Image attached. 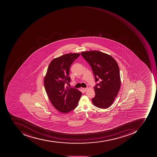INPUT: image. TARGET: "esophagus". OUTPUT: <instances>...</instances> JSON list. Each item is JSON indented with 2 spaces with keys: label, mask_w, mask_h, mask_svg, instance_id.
Instances as JSON below:
<instances>
[{
  "label": "esophagus",
  "mask_w": 157,
  "mask_h": 157,
  "mask_svg": "<svg viewBox=\"0 0 157 157\" xmlns=\"http://www.w3.org/2000/svg\"><path fill=\"white\" fill-rule=\"evenodd\" d=\"M87 89H88V88H82V90H83V91H84V92H85V91H86V90H87Z\"/></svg>",
  "instance_id": "obj_1"
}]
</instances>
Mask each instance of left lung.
<instances>
[{"label": "left lung", "mask_w": 157, "mask_h": 157, "mask_svg": "<svg viewBox=\"0 0 157 157\" xmlns=\"http://www.w3.org/2000/svg\"><path fill=\"white\" fill-rule=\"evenodd\" d=\"M81 55L90 65L94 75L95 96L91 98L93 105L107 109L113 104L121 85L119 67L115 59L99 51H85Z\"/></svg>", "instance_id": "1"}]
</instances>
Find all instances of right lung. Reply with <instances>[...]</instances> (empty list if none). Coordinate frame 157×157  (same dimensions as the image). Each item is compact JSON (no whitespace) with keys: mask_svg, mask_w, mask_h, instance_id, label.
Instances as JSON below:
<instances>
[{"mask_svg":"<svg viewBox=\"0 0 157 157\" xmlns=\"http://www.w3.org/2000/svg\"><path fill=\"white\" fill-rule=\"evenodd\" d=\"M80 54L70 53L54 59L50 63L44 78L45 90L49 101L56 109L67 113L76 108L82 92L65 85L71 81L70 68Z\"/></svg>","mask_w":157,"mask_h":157,"instance_id":"1","label":"right lung"}]
</instances>
